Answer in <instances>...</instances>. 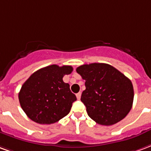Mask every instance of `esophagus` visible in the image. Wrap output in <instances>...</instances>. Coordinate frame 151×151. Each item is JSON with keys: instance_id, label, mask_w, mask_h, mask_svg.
Instances as JSON below:
<instances>
[{"instance_id": "esophagus-1", "label": "esophagus", "mask_w": 151, "mask_h": 151, "mask_svg": "<svg viewBox=\"0 0 151 151\" xmlns=\"http://www.w3.org/2000/svg\"><path fill=\"white\" fill-rule=\"evenodd\" d=\"M76 97H77V99H78V100H80V97H81V92H78V93H77Z\"/></svg>"}]
</instances>
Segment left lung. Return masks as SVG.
I'll return each instance as SVG.
<instances>
[{"instance_id":"obj_1","label":"left lung","mask_w":151,"mask_h":151,"mask_svg":"<svg viewBox=\"0 0 151 151\" xmlns=\"http://www.w3.org/2000/svg\"><path fill=\"white\" fill-rule=\"evenodd\" d=\"M76 71L85 80L86 89L80 100L93 121L112 125L125 118L134 101V88L129 79L106 63L81 65Z\"/></svg>"}]
</instances>
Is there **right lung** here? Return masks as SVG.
I'll return each mask as SVG.
<instances>
[{"mask_svg":"<svg viewBox=\"0 0 151 151\" xmlns=\"http://www.w3.org/2000/svg\"><path fill=\"white\" fill-rule=\"evenodd\" d=\"M72 71L71 66L50 65L34 72L23 83L18 98L29 119L50 125L68 115L76 96L63 78Z\"/></svg>","mask_w":151,"mask_h":151,"instance_id":"right-lung-1","label":"right lung"}]
</instances>
